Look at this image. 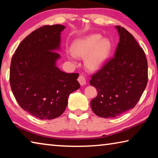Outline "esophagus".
I'll return each instance as SVG.
<instances>
[{"label":"esophagus","mask_w":158,"mask_h":158,"mask_svg":"<svg viewBox=\"0 0 158 158\" xmlns=\"http://www.w3.org/2000/svg\"><path fill=\"white\" fill-rule=\"evenodd\" d=\"M77 81L80 82V84H81V85H84L86 84V80H85V77L82 76H80L78 77V79H77Z\"/></svg>","instance_id":"34e87169"}]
</instances>
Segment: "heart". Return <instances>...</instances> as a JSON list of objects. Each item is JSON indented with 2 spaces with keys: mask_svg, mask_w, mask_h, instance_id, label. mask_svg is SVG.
Wrapping results in <instances>:
<instances>
[{
  "mask_svg": "<svg viewBox=\"0 0 158 158\" xmlns=\"http://www.w3.org/2000/svg\"><path fill=\"white\" fill-rule=\"evenodd\" d=\"M73 54L84 58L85 64L90 71L100 69L106 62L111 51V43L99 34H93L76 41L72 46ZM73 56H71V58Z\"/></svg>",
  "mask_w": 158,
  "mask_h": 158,
  "instance_id": "b5f03b06",
  "label": "heart"
}]
</instances>
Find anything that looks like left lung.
I'll return each instance as SVG.
<instances>
[{
	"instance_id": "obj_1",
	"label": "left lung",
	"mask_w": 158,
	"mask_h": 158,
	"mask_svg": "<svg viewBox=\"0 0 158 158\" xmlns=\"http://www.w3.org/2000/svg\"><path fill=\"white\" fill-rule=\"evenodd\" d=\"M116 27L120 38L114 55L89 81L98 90V95L91 100V108L103 118H114L134 107L148 78L143 49L126 29Z\"/></svg>"
}]
</instances>
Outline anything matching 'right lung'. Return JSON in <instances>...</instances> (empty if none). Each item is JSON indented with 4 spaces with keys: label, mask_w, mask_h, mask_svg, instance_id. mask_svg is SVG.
I'll return each instance as SVG.
<instances>
[{
    "label": "right lung",
    "mask_w": 158,
    "mask_h": 158,
    "mask_svg": "<svg viewBox=\"0 0 158 158\" xmlns=\"http://www.w3.org/2000/svg\"><path fill=\"white\" fill-rule=\"evenodd\" d=\"M60 25H44L22 41L13 56L10 84L19 105L40 119L64 113L69 94L79 89L78 73H66L56 66L60 55Z\"/></svg>",
    "instance_id": "1"
}]
</instances>
